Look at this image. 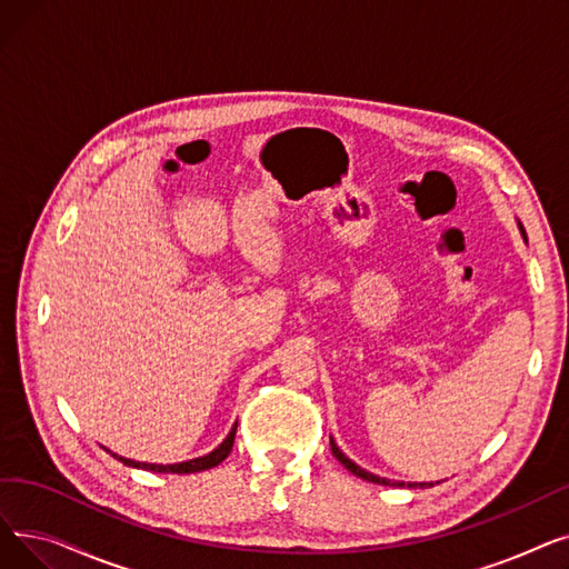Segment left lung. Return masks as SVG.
I'll use <instances>...</instances> for the list:
<instances>
[{"instance_id": "8db88e82", "label": "left lung", "mask_w": 569, "mask_h": 569, "mask_svg": "<svg viewBox=\"0 0 569 569\" xmlns=\"http://www.w3.org/2000/svg\"><path fill=\"white\" fill-rule=\"evenodd\" d=\"M517 226H519V232H521V237L526 239V230H523V226H521V221H517ZM330 447H332V455L352 472V475H357V477H362V480H367V482H373V485H382V487H408V489H427V487H433L431 482H397V480H387V477H380V475H373V472H369V470H365L362 466H357L355 461H350L341 450H339V445L335 442V438L330 436Z\"/></svg>"}]
</instances>
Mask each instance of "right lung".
Masks as SVG:
<instances>
[{"instance_id": "obj_1", "label": "right lung", "mask_w": 569, "mask_h": 569, "mask_svg": "<svg viewBox=\"0 0 569 569\" xmlns=\"http://www.w3.org/2000/svg\"><path fill=\"white\" fill-rule=\"evenodd\" d=\"M234 431H237V422L232 425V429H230V433L226 436V440L217 447V450H212L209 455H204V457H198V459H189V461H182V463H144V461H133V459H127V457H119V455H114V452H110V450H106V452H110L117 461H122L124 466H129V468H140V470H152V472H174V475H189V472H200V470H209V468H214V466H219L228 455H230V450H232V442H234Z\"/></svg>"}]
</instances>
